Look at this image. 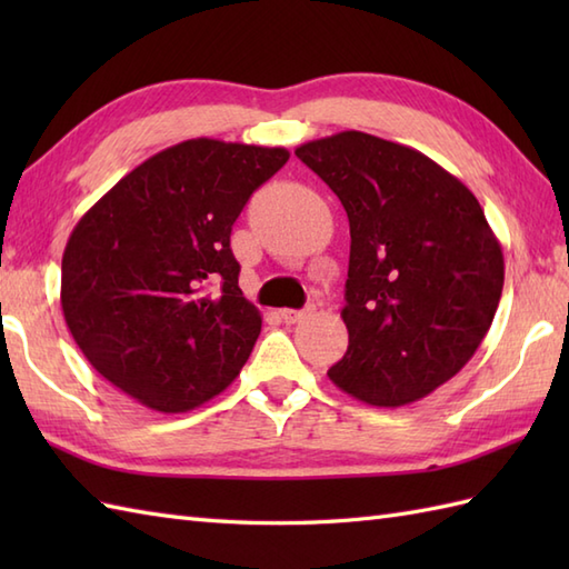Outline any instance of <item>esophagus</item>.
Returning <instances> with one entry per match:
<instances>
[{
  "instance_id": "34e87169",
  "label": "esophagus",
  "mask_w": 569,
  "mask_h": 569,
  "mask_svg": "<svg viewBox=\"0 0 569 569\" xmlns=\"http://www.w3.org/2000/svg\"><path fill=\"white\" fill-rule=\"evenodd\" d=\"M310 316V310H281V318L288 325H296V322H303Z\"/></svg>"
}]
</instances>
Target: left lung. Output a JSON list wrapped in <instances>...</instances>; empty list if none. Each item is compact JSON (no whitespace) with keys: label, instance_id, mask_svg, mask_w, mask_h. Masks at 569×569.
Listing matches in <instances>:
<instances>
[{"label":"left lung","instance_id":"1","mask_svg":"<svg viewBox=\"0 0 569 569\" xmlns=\"http://www.w3.org/2000/svg\"><path fill=\"white\" fill-rule=\"evenodd\" d=\"M296 156L340 198L352 237L349 345L328 377L369 406L416 403L487 337L503 288L499 239L462 180L403 143L340 131Z\"/></svg>","mask_w":569,"mask_h":569}]
</instances>
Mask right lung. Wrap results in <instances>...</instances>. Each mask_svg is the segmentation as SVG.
<instances>
[{"mask_svg":"<svg viewBox=\"0 0 569 569\" xmlns=\"http://www.w3.org/2000/svg\"><path fill=\"white\" fill-rule=\"evenodd\" d=\"M281 147L188 139L137 166L80 217L60 266V306L94 371L159 413H186L232 383L261 332L229 234ZM221 291L212 297L207 286Z\"/></svg>","mask_w":569,"mask_h":569,"instance_id":"right-lung-1","label":"right lung"}]
</instances>
